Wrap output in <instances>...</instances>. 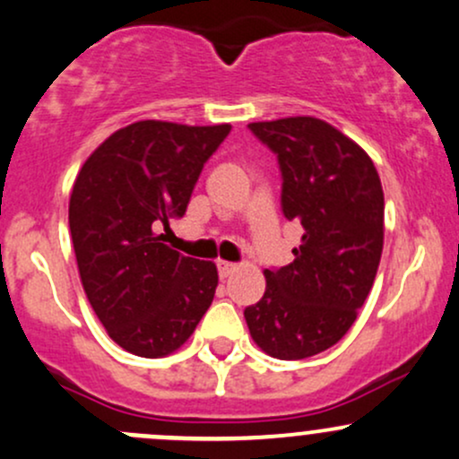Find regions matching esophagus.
Wrapping results in <instances>:
<instances>
[{"instance_id": "34e87169", "label": "esophagus", "mask_w": 459, "mask_h": 459, "mask_svg": "<svg viewBox=\"0 0 459 459\" xmlns=\"http://www.w3.org/2000/svg\"><path fill=\"white\" fill-rule=\"evenodd\" d=\"M235 270H238V265H235V264H229V261H220V264H218L220 279H229V276H233V274H235Z\"/></svg>"}]
</instances>
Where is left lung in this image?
<instances>
[{
	"label": "left lung",
	"mask_w": 459,
	"mask_h": 459,
	"mask_svg": "<svg viewBox=\"0 0 459 459\" xmlns=\"http://www.w3.org/2000/svg\"><path fill=\"white\" fill-rule=\"evenodd\" d=\"M248 128L279 159L283 215L305 235L290 265L264 272V299L244 318L270 357L305 359L337 344L370 294L384 250V189L370 156L318 117Z\"/></svg>",
	"instance_id": "left-lung-1"
}]
</instances>
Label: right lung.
I'll return each mask as SVG.
<instances>
[{
    "label": "right lung",
    "instance_id": "right-lung-1",
    "mask_svg": "<svg viewBox=\"0 0 459 459\" xmlns=\"http://www.w3.org/2000/svg\"><path fill=\"white\" fill-rule=\"evenodd\" d=\"M230 124L145 119L115 130L80 168L69 230L80 281L110 340L133 355L178 351L213 303V261L183 256L154 229L183 218Z\"/></svg>",
    "mask_w": 459,
    "mask_h": 459
}]
</instances>
